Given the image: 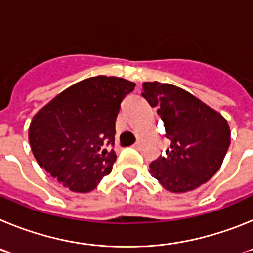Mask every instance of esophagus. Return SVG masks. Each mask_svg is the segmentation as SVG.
<instances>
[{"instance_id":"obj_1","label":"esophagus","mask_w":253,"mask_h":253,"mask_svg":"<svg viewBox=\"0 0 253 253\" xmlns=\"http://www.w3.org/2000/svg\"><path fill=\"white\" fill-rule=\"evenodd\" d=\"M139 147H140V143L139 142H135L133 144V148H135V149H138V148H139Z\"/></svg>"}]
</instances>
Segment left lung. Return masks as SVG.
<instances>
[{"label":"left lung","mask_w":253,"mask_h":253,"mask_svg":"<svg viewBox=\"0 0 253 253\" xmlns=\"http://www.w3.org/2000/svg\"><path fill=\"white\" fill-rule=\"evenodd\" d=\"M142 96L157 107L171 142L149 172L167 191L186 193L216 173L231 144V129L222 114L187 91L169 84L144 82Z\"/></svg>","instance_id":"8db88e82"}]
</instances>
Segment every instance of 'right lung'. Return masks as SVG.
<instances>
[{
  "label": "right lung",
  "mask_w": 253,
  "mask_h": 253,
  "mask_svg": "<svg viewBox=\"0 0 253 253\" xmlns=\"http://www.w3.org/2000/svg\"><path fill=\"white\" fill-rule=\"evenodd\" d=\"M134 87L124 78L96 76L50 100L29 126L39 166L71 191H92L113 169L116 116Z\"/></svg>",
  "instance_id": "add662e5"
}]
</instances>
